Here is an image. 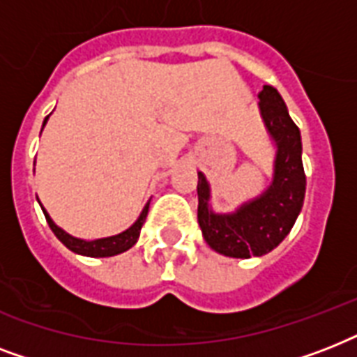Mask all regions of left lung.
Wrapping results in <instances>:
<instances>
[{
  "label": "left lung",
  "instance_id": "8db88e82",
  "mask_svg": "<svg viewBox=\"0 0 357 357\" xmlns=\"http://www.w3.org/2000/svg\"><path fill=\"white\" fill-rule=\"evenodd\" d=\"M259 113L276 148L271 185L254 200L244 202L234 213H217L211 207V187L198 172V224L206 243L228 257H259L287 237L302 211L305 174L302 165L300 129L291 120L280 92L271 85L259 92Z\"/></svg>",
  "mask_w": 357,
  "mask_h": 357
}]
</instances>
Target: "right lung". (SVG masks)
<instances>
[{"instance_id":"1","label":"right lung","mask_w":357,"mask_h":357,"mask_svg":"<svg viewBox=\"0 0 357 357\" xmlns=\"http://www.w3.org/2000/svg\"><path fill=\"white\" fill-rule=\"evenodd\" d=\"M47 119H50V116L44 119V126H46ZM44 126H42V128H44ZM36 200H38V198H36ZM38 204H40V202H38ZM148 207H150V202L146 204L142 213L139 215V218H137L126 231H122V234L119 235H111V237L94 238V241H86V238H79L66 234L63 228H59L57 224L53 222L52 217L47 215V211L44 207H42V211H44V217H46L47 224H50V228H52V231L55 234V237H57L66 248L72 250L74 254L86 255V257H111V255L122 254V252L129 250L135 243H137V238H139L140 235V228H142V224H144L146 217H148Z\"/></svg>"}]
</instances>
